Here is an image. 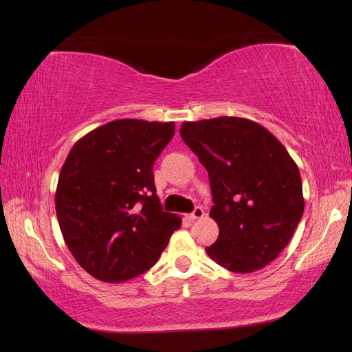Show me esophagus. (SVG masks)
<instances>
[{
    "label": "esophagus",
    "instance_id": "34e87169",
    "mask_svg": "<svg viewBox=\"0 0 352 352\" xmlns=\"http://www.w3.org/2000/svg\"><path fill=\"white\" fill-rule=\"evenodd\" d=\"M201 218H204V210H203V207H195V210L192 212V214H190V219H201Z\"/></svg>",
    "mask_w": 352,
    "mask_h": 352
}]
</instances>
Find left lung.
Masks as SVG:
<instances>
[{
  "label": "left lung",
  "mask_w": 352,
  "mask_h": 352,
  "mask_svg": "<svg viewBox=\"0 0 352 352\" xmlns=\"http://www.w3.org/2000/svg\"><path fill=\"white\" fill-rule=\"evenodd\" d=\"M180 134L210 180L219 236L206 252L250 274L278 257L304 213L302 182L287 149L263 125L219 116L183 122Z\"/></svg>",
  "instance_id": "obj_1"
}]
</instances>
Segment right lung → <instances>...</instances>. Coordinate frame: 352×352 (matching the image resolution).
Wrapping results in <instances>:
<instances>
[{
  "label": "right lung",
  "instance_id": "1",
  "mask_svg": "<svg viewBox=\"0 0 352 352\" xmlns=\"http://www.w3.org/2000/svg\"><path fill=\"white\" fill-rule=\"evenodd\" d=\"M174 122L116 119L76 142L62 166L56 213L65 243L94 278L121 283L148 271L182 218L162 212L153 166Z\"/></svg>",
  "mask_w": 352,
  "mask_h": 352
}]
</instances>
